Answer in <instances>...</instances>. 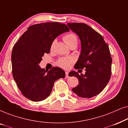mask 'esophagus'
Masks as SVG:
<instances>
[{"label": "esophagus", "mask_w": 128, "mask_h": 128, "mask_svg": "<svg viewBox=\"0 0 128 128\" xmlns=\"http://www.w3.org/2000/svg\"><path fill=\"white\" fill-rule=\"evenodd\" d=\"M65 74H66V76H65V78H69V72H65Z\"/></svg>", "instance_id": "esophagus-1"}]
</instances>
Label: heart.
Segmentation results:
<instances>
[{"label":"heart","instance_id":"1","mask_svg":"<svg viewBox=\"0 0 128 128\" xmlns=\"http://www.w3.org/2000/svg\"><path fill=\"white\" fill-rule=\"evenodd\" d=\"M64 42L69 46L70 48L73 46H76L78 44V37L74 33L70 32L69 34H66L63 37ZM56 43V40H54L50 45V50H53L54 46ZM74 59L73 58L69 57H64L61 58L59 59L58 64L60 67H62L64 69H69L70 67L71 64L74 63Z\"/></svg>","mask_w":128,"mask_h":128}]
</instances>
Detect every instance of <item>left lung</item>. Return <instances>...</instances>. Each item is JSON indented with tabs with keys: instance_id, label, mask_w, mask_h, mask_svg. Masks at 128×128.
<instances>
[{
	"instance_id": "left-lung-1",
	"label": "left lung",
	"mask_w": 128,
	"mask_h": 128,
	"mask_svg": "<svg viewBox=\"0 0 128 128\" xmlns=\"http://www.w3.org/2000/svg\"><path fill=\"white\" fill-rule=\"evenodd\" d=\"M81 41V52L74 69H84V74L71 71L69 76L78 78V84L73 92L82 98H92L102 92L111 75L112 58L108 45L102 36L84 23L67 24Z\"/></svg>"
}]
</instances>
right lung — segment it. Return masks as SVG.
<instances>
[{
    "label": "right lung",
    "mask_w": 128,
    "mask_h": 128,
    "mask_svg": "<svg viewBox=\"0 0 128 128\" xmlns=\"http://www.w3.org/2000/svg\"><path fill=\"white\" fill-rule=\"evenodd\" d=\"M70 30L58 22H43L31 26L14 45L12 54V73L19 90L32 101H41L51 93L54 84L64 78L65 72L58 67L50 70L41 69L39 64L45 54L50 52L52 41Z\"/></svg>",
    "instance_id": "1"
}]
</instances>
